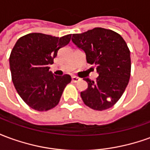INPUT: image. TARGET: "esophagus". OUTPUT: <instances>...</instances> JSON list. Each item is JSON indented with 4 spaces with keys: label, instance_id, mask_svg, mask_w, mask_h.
<instances>
[{
    "label": "esophagus",
    "instance_id": "1",
    "mask_svg": "<svg viewBox=\"0 0 150 150\" xmlns=\"http://www.w3.org/2000/svg\"><path fill=\"white\" fill-rule=\"evenodd\" d=\"M71 80H72V82H74V83H76V82H78L79 80V79L78 77H76V76H72Z\"/></svg>",
    "mask_w": 150,
    "mask_h": 150
}]
</instances>
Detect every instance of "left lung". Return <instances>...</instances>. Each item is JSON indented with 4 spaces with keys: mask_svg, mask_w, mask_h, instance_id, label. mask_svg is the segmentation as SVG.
I'll list each match as a JSON object with an SVG mask.
<instances>
[{
    "mask_svg": "<svg viewBox=\"0 0 150 150\" xmlns=\"http://www.w3.org/2000/svg\"><path fill=\"white\" fill-rule=\"evenodd\" d=\"M71 40L99 73L96 82L83 79L88 85L80 93L83 103L96 111L110 108L121 97L130 78V50L125 41L115 31L100 27L74 34Z\"/></svg>",
    "mask_w": 150,
    "mask_h": 150,
    "instance_id": "obj_1",
    "label": "left lung"
}]
</instances>
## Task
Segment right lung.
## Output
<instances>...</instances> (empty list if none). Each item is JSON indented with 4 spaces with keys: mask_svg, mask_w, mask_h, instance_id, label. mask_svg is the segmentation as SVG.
<instances>
[{
    "mask_svg": "<svg viewBox=\"0 0 150 150\" xmlns=\"http://www.w3.org/2000/svg\"><path fill=\"white\" fill-rule=\"evenodd\" d=\"M71 34L62 38L31 33L17 41L9 56L12 80L18 95L29 107L44 112L58 105L69 75H54L49 65L58 50L67 46Z\"/></svg>",
    "mask_w": 150,
    "mask_h": 150,
    "instance_id": "add662e5",
    "label": "right lung"
}]
</instances>
